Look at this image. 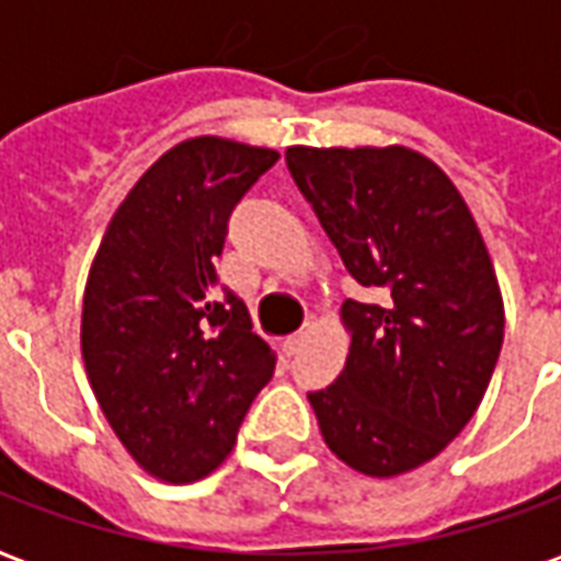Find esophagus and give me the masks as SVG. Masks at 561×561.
<instances>
[{"mask_svg": "<svg viewBox=\"0 0 561 561\" xmlns=\"http://www.w3.org/2000/svg\"><path fill=\"white\" fill-rule=\"evenodd\" d=\"M306 340H309V328H304V330H300V333H294V336H288L282 348H285V354H288V357H294V354L304 352Z\"/></svg>", "mask_w": 561, "mask_h": 561, "instance_id": "34e87169", "label": "esophagus"}]
</instances>
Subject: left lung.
I'll return each instance as SVG.
<instances>
[{
  "label": "left lung",
  "mask_w": 561,
  "mask_h": 561,
  "mask_svg": "<svg viewBox=\"0 0 561 561\" xmlns=\"http://www.w3.org/2000/svg\"><path fill=\"white\" fill-rule=\"evenodd\" d=\"M364 300L342 304L352 348L309 393L336 457L393 478L438 457L478 412L505 336L493 261L447 173L409 147H288Z\"/></svg>",
  "instance_id": "obj_1"
}]
</instances>
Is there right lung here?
<instances>
[{
  "mask_svg": "<svg viewBox=\"0 0 561 561\" xmlns=\"http://www.w3.org/2000/svg\"><path fill=\"white\" fill-rule=\"evenodd\" d=\"M276 149L192 138L168 149L107 225L92 261L80 348L92 393L140 469L192 483L221 466L276 354L216 257L240 197Z\"/></svg>",
  "mask_w": 561,
  "mask_h": 561,
  "instance_id": "right-lung-1",
  "label": "right lung"
}]
</instances>
